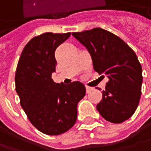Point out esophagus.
<instances>
[{
    "label": "esophagus",
    "instance_id": "34e87169",
    "mask_svg": "<svg viewBox=\"0 0 151 151\" xmlns=\"http://www.w3.org/2000/svg\"><path fill=\"white\" fill-rule=\"evenodd\" d=\"M85 89H86V92L87 93H90L91 91V90H92V88H91L89 86H85Z\"/></svg>",
    "mask_w": 151,
    "mask_h": 151
}]
</instances>
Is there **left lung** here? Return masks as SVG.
Segmentation results:
<instances>
[{
    "label": "left lung",
    "mask_w": 151,
    "mask_h": 151,
    "mask_svg": "<svg viewBox=\"0 0 151 151\" xmlns=\"http://www.w3.org/2000/svg\"><path fill=\"white\" fill-rule=\"evenodd\" d=\"M72 35L88 49L94 70L109 78L96 105L99 114L112 123L132 117L138 106L143 82L142 67L134 51L119 37L102 28Z\"/></svg>",
    "instance_id": "1"
}]
</instances>
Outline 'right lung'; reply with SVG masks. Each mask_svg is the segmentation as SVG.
Masks as SVG:
<instances>
[{
  "mask_svg": "<svg viewBox=\"0 0 151 151\" xmlns=\"http://www.w3.org/2000/svg\"><path fill=\"white\" fill-rule=\"evenodd\" d=\"M71 33L47 32L35 37L23 49L15 73L16 91L31 123L48 135H60L77 120V105L85 87L75 81L55 83L51 76L57 65L55 52Z\"/></svg>",
  "mask_w": 151,
  "mask_h": 151,
  "instance_id": "right-lung-1",
  "label": "right lung"
}]
</instances>
